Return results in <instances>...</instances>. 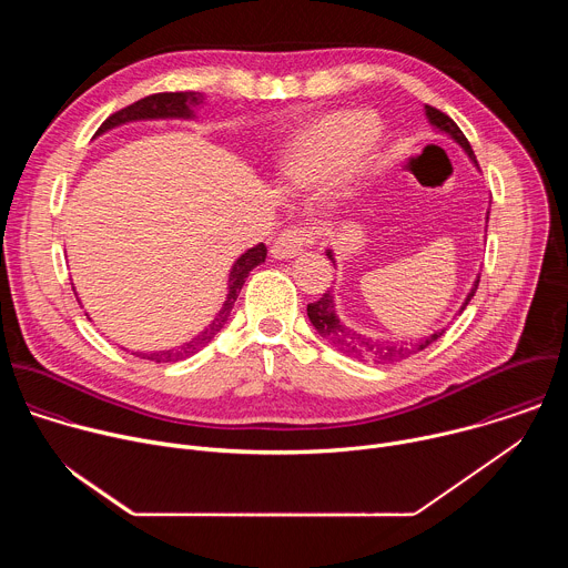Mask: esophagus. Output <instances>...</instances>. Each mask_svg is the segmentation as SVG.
Wrapping results in <instances>:
<instances>
[{
	"mask_svg": "<svg viewBox=\"0 0 568 568\" xmlns=\"http://www.w3.org/2000/svg\"><path fill=\"white\" fill-rule=\"evenodd\" d=\"M310 245H314V231L310 226L292 224L283 229L281 235L274 240L272 254L276 258H292V256H298Z\"/></svg>",
	"mask_w": 568,
	"mask_h": 568,
	"instance_id": "34e87169",
	"label": "esophagus"
}]
</instances>
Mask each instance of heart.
Listing matches in <instances>:
<instances>
[{"label":"heart","instance_id":"heart-1","mask_svg":"<svg viewBox=\"0 0 568 568\" xmlns=\"http://www.w3.org/2000/svg\"><path fill=\"white\" fill-rule=\"evenodd\" d=\"M373 134L375 123L359 114L337 116L321 123L301 134L294 143L290 154V173L298 182L335 175L351 164L353 156Z\"/></svg>","mask_w":568,"mask_h":568}]
</instances>
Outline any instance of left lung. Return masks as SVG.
<instances>
[{"mask_svg": "<svg viewBox=\"0 0 568 568\" xmlns=\"http://www.w3.org/2000/svg\"><path fill=\"white\" fill-rule=\"evenodd\" d=\"M427 116H429L432 125H436L438 130H443V132H447L452 139H456V141L465 148V152L469 154V159L474 161V164L478 166L476 154H474V150H471V145H469V141H467V136L460 132V128H458L445 112H440V110L427 105ZM488 215H490V211H488ZM328 258H333L331 252H328ZM478 281H480V276L474 281V287H471V292L467 294V298H465V303H463V310H465V305L471 301V296L476 294ZM307 316H310V323L314 326V331H316L323 339H326L331 346H335L339 353H344L346 357H355V359H359V362H375V364H388V362H397V359H407V357H412V355L425 351L429 344H434V342L443 335V331H440V333H434V335H429V337H423V339H418V342H414V344H407V342H404V344H393V342H379V339L359 335V333L351 331L348 326H344V323L339 321V316L335 314V303H333L331 290L323 292L318 301L307 303Z\"/></svg>", "mask_w": 568, "mask_h": 568, "instance_id": "1", "label": "left lung"}]
</instances>
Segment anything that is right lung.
<instances>
[{"instance_id":"obj_1","label":"right lung","mask_w":568,"mask_h":568,"mask_svg":"<svg viewBox=\"0 0 568 568\" xmlns=\"http://www.w3.org/2000/svg\"><path fill=\"white\" fill-rule=\"evenodd\" d=\"M202 101H204V97H202L200 92H159V94H150V97H145V99H141V101H136V103H132V105H128V108H123V110L110 114V116L103 121V125L99 128V132H105V130H110V128H114V125H121V123H128V121H136V119H189V116H193V110H191V108L200 105ZM99 132H97V134H99ZM265 258H267V247L261 242V245L252 247L247 254H242V256L235 261V265H233V270H231V274H229V294H226L224 307H222V310L217 312V316L211 321V326H209L204 333H200L193 342H189V344H184V346H180V348H175V351L132 353V355H136V357H141V359H150V362L161 364V362H180V359L191 357V355H195L197 351H202V348L220 333V328L224 326L226 318L231 316V307H233V303H235V298H237L242 285H245L250 272H252L256 265L265 263Z\"/></svg>"}]
</instances>
